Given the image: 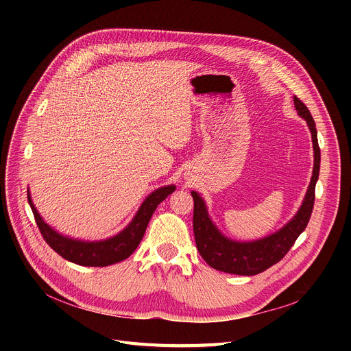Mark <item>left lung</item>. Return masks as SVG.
Here are the masks:
<instances>
[{"mask_svg":"<svg viewBox=\"0 0 351 351\" xmlns=\"http://www.w3.org/2000/svg\"><path fill=\"white\" fill-rule=\"evenodd\" d=\"M293 101L299 117L306 121L310 129L313 151H315V165H313V175L303 204L298 213L283 228L269 236L257 239V241H233V239L226 237L212 222L204 197L195 191L191 192L195 202L193 233L196 247L205 262L216 270L242 276H253L265 271L283 259L308 223L313 205H315V189L320 171V147L316 123L311 118L310 110L298 97H294Z\"/></svg>","mask_w":351,"mask_h":351,"instance_id":"left-lung-1","label":"left lung"}]
</instances>
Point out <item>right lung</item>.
I'll return each instance as SVG.
<instances>
[{"instance_id": "right-lung-1", "label": "right lung", "mask_w": 351, "mask_h": 351, "mask_svg": "<svg viewBox=\"0 0 351 351\" xmlns=\"http://www.w3.org/2000/svg\"><path fill=\"white\" fill-rule=\"evenodd\" d=\"M175 185L162 186L146 196V199L142 202L136 215L129 222V225L122 229L115 236H110L104 241H81V239H73L69 236H65L60 232L51 228L43 216L36 210L35 205L32 204L31 193L28 189V204L32 209L36 226H38L44 241L57 252L64 259L81 265V266H89V267H102L115 265L126 257L131 256L135 249L139 246L142 237L145 234L146 226L149 223V220L158 208L160 202H163L172 192H175Z\"/></svg>"}]
</instances>
